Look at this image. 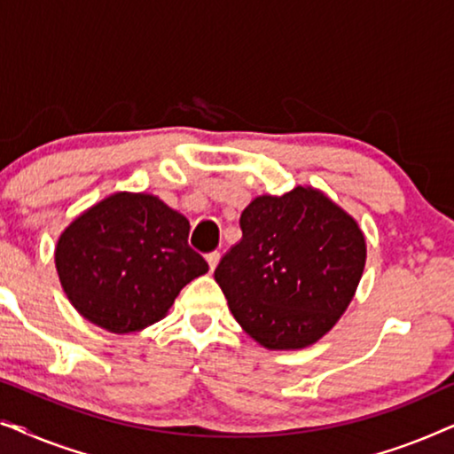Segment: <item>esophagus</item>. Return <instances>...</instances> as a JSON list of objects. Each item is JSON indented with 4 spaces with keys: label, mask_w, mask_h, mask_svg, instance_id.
I'll list each match as a JSON object with an SVG mask.
<instances>
[{
    "label": "esophagus",
    "mask_w": 454,
    "mask_h": 454,
    "mask_svg": "<svg viewBox=\"0 0 454 454\" xmlns=\"http://www.w3.org/2000/svg\"><path fill=\"white\" fill-rule=\"evenodd\" d=\"M219 260H221V254H219V252H210V254H208L207 262H208L210 272H213V270L216 269V264H219Z\"/></svg>",
    "instance_id": "1"
}]
</instances>
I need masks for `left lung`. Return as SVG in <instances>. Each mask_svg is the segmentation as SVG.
Masks as SVG:
<instances>
[{"mask_svg":"<svg viewBox=\"0 0 454 454\" xmlns=\"http://www.w3.org/2000/svg\"><path fill=\"white\" fill-rule=\"evenodd\" d=\"M241 241L215 270L239 326L266 349L314 345L337 325L365 266L357 221L312 185L258 196L239 216Z\"/></svg>","mask_w":454,"mask_h":454,"instance_id":"8db88e82","label":"left lung"}]
</instances>
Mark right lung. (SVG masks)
<instances>
[{"mask_svg": "<svg viewBox=\"0 0 454 454\" xmlns=\"http://www.w3.org/2000/svg\"><path fill=\"white\" fill-rule=\"evenodd\" d=\"M188 235L190 221L160 198L115 192L61 231L55 269L80 316L109 333H138L208 272Z\"/></svg>", "mask_w": 454, "mask_h": 454, "instance_id": "obj_1", "label": "right lung"}]
</instances>
